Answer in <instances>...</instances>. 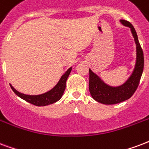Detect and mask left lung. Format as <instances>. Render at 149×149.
Returning a JSON list of instances; mask_svg holds the SVG:
<instances>
[{
	"label": "left lung",
	"mask_w": 149,
	"mask_h": 149,
	"mask_svg": "<svg viewBox=\"0 0 149 149\" xmlns=\"http://www.w3.org/2000/svg\"><path fill=\"white\" fill-rule=\"evenodd\" d=\"M120 22L123 25L130 28L137 45V60L130 77L125 83L117 87L108 86L89 69V87L90 94L95 100L104 104H116L130 98L138 87L144 69V54L135 29L131 23L126 20L121 19Z\"/></svg>",
	"instance_id": "8db88e82"
}]
</instances>
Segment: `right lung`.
<instances>
[{
	"label": "right lung",
	"mask_w": 149,
	"mask_h": 149,
	"mask_svg": "<svg viewBox=\"0 0 149 149\" xmlns=\"http://www.w3.org/2000/svg\"><path fill=\"white\" fill-rule=\"evenodd\" d=\"M72 68H70L65 73L63 74L62 77L60 78V81H58V83L52 88L51 90L42 93L40 95H26L21 93L19 92H18L12 85H10V86L17 95L18 97L22 98L23 100L31 103L32 104L36 105V106H46V105L51 104L53 103L56 102L62 97L63 92L65 90L66 88V81L68 79V76L70 74Z\"/></svg>",
	"instance_id": "obj_1"
}]
</instances>
